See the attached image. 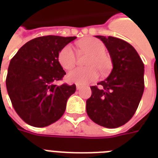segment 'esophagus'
<instances>
[{
	"instance_id": "esophagus-1",
	"label": "esophagus",
	"mask_w": 158,
	"mask_h": 158,
	"mask_svg": "<svg viewBox=\"0 0 158 158\" xmlns=\"http://www.w3.org/2000/svg\"><path fill=\"white\" fill-rule=\"evenodd\" d=\"M76 89L77 90H80L82 89L81 85H79V84H76Z\"/></svg>"
}]
</instances>
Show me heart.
Here are the masks:
<instances>
[{
    "label": "heart",
    "mask_w": 158,
    "mask_h": 158,
    "mask_svg": "<svg viewBox=\"0 0 158 158\" xmlns=\"http://www.w3.org/2000/svg\"><path fill=\"white\" fill-rule=\"evenodd\" d=\"M79 48L89 53L84 68H77L67 75L70 83L84 85L95 81L99 76V71L102 74H107L112 67V61L109 56L105 53L106 47L102 42L94 38H89L79 41L77 43ZM58 61L62 68L70 69L76 64V55L71 45L64 46L58 54Z\"/></svg>",
    "instance_id": "obj_1"
}]
</instances>
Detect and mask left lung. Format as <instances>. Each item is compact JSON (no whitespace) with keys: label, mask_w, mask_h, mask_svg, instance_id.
Returning a JSON list of instances; mask_svg holds the SVG:
<instances>
[{"label":"left lung","mask_w":158,"mask_h":158,"mask_svg":"<svg viewBox=\"0 0 158 158\" xmlns=\"http://www.w3.org/2000/svg\"><path fill=\"white\" fill-rule=\"evenodd\" d=\"M107 48L112 61L110 75L90 87L87 114L94 122L106 128L125 125L135 115L144 90V65L135 48L127 42L109 36H96Z\"/></svg>","instance_id":"left-lung-1"}]
</instances>
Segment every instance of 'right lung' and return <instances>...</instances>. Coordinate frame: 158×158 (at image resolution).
<instances>
[{"label":"right lung","mask_w":158,"mask_h":158,"mask_svg":"<svg viewBox=\"0 0 158 158\" xmlns=\"http://www.w3.org/2000/svg\"><path fill=\"white\" fill-rule=\"evenodd\" d=\"M76 37L48 35L20 48L9 64L6 89L19 117L34 127H45L61 117L75 84H55L65 72L58 61L60 51Z\"/></svg>","instance_id":"right-lung-1"}]
</instances>
